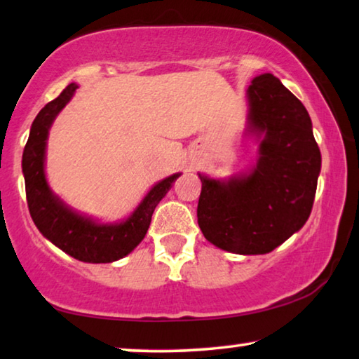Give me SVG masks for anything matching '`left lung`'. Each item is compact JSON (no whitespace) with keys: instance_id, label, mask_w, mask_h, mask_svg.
I'll use <instances>...</instances> for the list:
<instances>
[{"instance_id":"obj_1","label":"left lung","mask_w":359,"mask_h":359,"mask_svg":"<svg viewBox=\"0 0 359 359\" xmlns=\"http://www.w3.org/2000/svg\"><path fill=\"white\" fill-rule=\"evenodd\" d=\"M247 132L259 143L248 172L227 180L198 174V226L208 242L237 255H264L308 221L320 151L302 101L266 72L247 90Z\"/></svg>"}]
</instances>
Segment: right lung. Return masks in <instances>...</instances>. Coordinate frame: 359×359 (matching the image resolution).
Segmentation results:
<instances>
[{
	"instance_id": "1",
	"label": "right lung",
	"mask_w": 359,
	"mask_h": 359,
	"mask_svg": "<svg viewBox=\"0 0 359 359\" xmlns=\"http://www.w3.org/2000/svg\"><path fill=\"white\" fill-rule=\"evenodd\" d=\"M79 87L67 85L62 93L43 108L30 128L22 154L25 195L30 216L45 238L83 263H112L124 258L145 238L154 208L180 174H172L153 187L126 221L101 224L64 205L53 194L45 175L48 132Z\"/></svg>"
}]
</instances>
